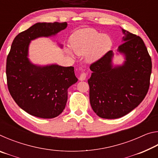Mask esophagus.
I'll list each match as a JSON object with an SVG mask.
<instances>
[{
  "label": "esophagus",
  "instance_id": "esophagus-1",
  "mask_svg": "<svg viewBox=\"0 0 158 158\" xmlns=\"http://www.w3.org/2000/svg\"><path fill=\"white\" fill-rule=\"evenodd\" d=\"M85 78H86V73H82L81 74V75H80L79 79V81H84Z\"/></svg>",
  "mask_w": 158,
  "mask_h": 158
}]
</instances>
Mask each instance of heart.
<instances>
[{"mask_svg": "<svg viewBox=\"0 0 158 158\" xmlns=\"http://www.w3.org/2000/svg\"><path fill=\"white\" fill-rule=\"evenodd\" d=\"M72 49L77 55L85 53L87 62L94 63L107 53L112 46V40L108 35H103L92 28H84L74 33L71 37ZM69 54L72 53L66 49Z\"/></svg>", "mask_w": 158, "mask_h": 158, "instance_id": "b5f03b06", "label": "heart"}]
</instances>
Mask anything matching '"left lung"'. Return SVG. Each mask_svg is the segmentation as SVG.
<instances>
[{"mask_svg": "<svg viewBox=\"0 0 158 158\" xmlns=\"http://www.w3.org/2000/svg\"><path fill=\"white\" fill-rule=\"evenodd\" d=\"M121 29L123 36L116 54L109 51L90 67V105L102 118H118L130 113L149 89L152 62L145 44L140 37ZM115 55H121L124 62L114 64Z\"/></svg>", "mask_w": 158, "mask_h": 158, "instance_id": "1", "label": "left lung"}]
</instances>
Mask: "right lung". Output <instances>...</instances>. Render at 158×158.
Here are the masks:
<instances>
[{
    "instance_id": "right-lung-1",
    "label": "right lung",
    "mask_w": 158,
    "mask_h": 158,
    "mask_svg": "<svg viewBox=\"0 0 158 158\" xmlns=\"http://www.w3.org/2000/svg\"><path fill=\"white\" fill-rule=\"evenodd\" d=\"M67 26L66 22L36 23L12 42L6 63L7 86L18 106L32 116L53 118L60 115L68 100V89L78 81L73 67L37 65L29 58L31 41L54 37ZM58 44L62 49L63 44Z\"/></svg>"
}]
</instances>
